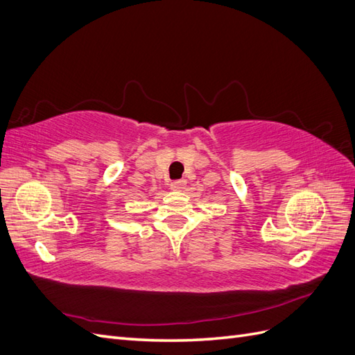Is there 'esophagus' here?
I'll use <instances>...</instances> for the list:
<instances>
[{
  "instance_id": "34e87169",
  "label": "esophagus",
  "mask_w": 355,
  "mask_h": 355,
  "mask_svg": "<svg viewBox=\"0 0 355 355\" xmlns=\"http://www.w3.org/2000/svg\"><path fill=\"white\" fill-rule=\"evenodd\" d=\"M187 187V180L185 179H178V180H173L170 184V188L173 191H182Z\"/></svg>"
}]
</instances>
